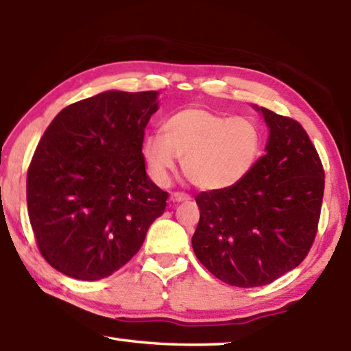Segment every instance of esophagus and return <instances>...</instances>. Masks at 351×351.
<instances>
[{"mask_svg": "<svg viewBox=\"0 0 351 351\" xmlns=\"http://www.w3.org/2000/svg\"><path fill=\"white\" fill-rule=\"evenodd\" d=\"M190 199V197L187 193H181V192H173L170 195V201H173V203H181V201H187Z\"/></svg>", "mask_w": 351, "mask_h": 351, "instance_id": "1", "label": "esophagus"}]
</instances>
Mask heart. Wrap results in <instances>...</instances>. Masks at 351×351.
Segmentation results:
<instances>
[{"mask_svg": "<svg viewBox=\"0 0 351 351\" xmlns=\"http://www.w3.org/2000/svg\"><path fill=\"white\" fill-rule=\"evenodd\" d=\"M261 152V133L247 117H229L206 108H186L170 116L162 136H147L142 154L152 176L167 181L176 158L187 180L203 190L237 186L251 173Z\"/></svg>", "mask_w": 351, "mask_h": 351, "instance_id": "heart-1", "label": "heart"}]
</instances>
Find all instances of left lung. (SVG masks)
I'll return each mask as SVG.
<instances>
[{
	"instance_id": "obj_1",
	"label": "left lung",
	"mask_w": 351,
	"mask_h": 351,
	"mask_svg": "<svg viewBox=\"0 0 351 351\" xmlns=\"http://www.w3.org/2000/svg\"><path fill=\"white\" fill-rule=\"evenodd\" d=\"M269 128L266 153L245 180L197 195L195 255L239 288L263 287L299 266L316 239L325 173L299 122L254 106Z\"/></svg>"
}]
</instances>
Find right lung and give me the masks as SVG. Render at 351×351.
<instances>
[{
    "label": "right lung",
    "mask_w": 351,
    "mask_h": 351,
    "mask_svg": "<svg viewBox=\"0 0 351 351\" xmlns=\"http://www.w3.org/2000/svg\"><path fill=\"white\" fill-rule=\"evenodd\" d=\"M158 91H105L63 108L27 170L31 226L43 258L77 280L128 263L167 206L145 173V127Z\"/></svg>",
    "instance_id": "right-lung-1"
}]
</instances>
